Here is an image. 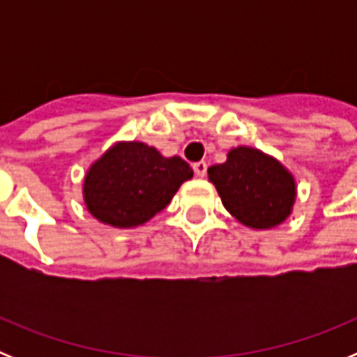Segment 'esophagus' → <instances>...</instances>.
<instances>
[{
    "label": "esophagus",
    "mask_w": 357,
    "mask_h": 357,
    "mask_svg": "<svg viewBox=\"0 0 357 357\" xmlns=\"http://www.w3.org/2000/svg\"><path fill=\"white\" fill-rule=\"evenodd\" d=\"M193 169H195V173H197V176H206L207 164L204 162V160H200V162H195Z\"/></svg>",
    "instance_id": "1"
}]
</instances>
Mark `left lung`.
I'll return each mask as SVG.
<instances>
[{"instance_id": "left-lung-1", "label": "left lung", "mask_w": 357, "mask_h": 357, "mask_svg": "<svg viewBox=\"0 0 357 357\" xmlns=\"http://www.w3.org/2000/svg\"><path fill=\"white\" fill-rule=\"evenodd\" d=\"M222 204L243 225L272 229L291 214L296 185L291 173L257 148H232L223 164L207 169Z\"/></svg>"}]
</instances>
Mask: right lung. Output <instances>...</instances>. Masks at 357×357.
Instances as JSON below:
<instances>
[{
	"label": "right lung",
	"instance_id": "add662e5",
	"mask_svg": "<svg viewBox=\"0 0 357 357\" xmlns=\"http://www.w3.org/2000/svg\"><path fill=\"white\" fill-rule=\"evenodd\" d=\"M191 176L181 157H162L139 141L116 143L85 175L84 202L105 225L130 229L160 213Z\"/></svg>",
	"mask_w": 357,
	"mask_h": 357
}]
</instances>
